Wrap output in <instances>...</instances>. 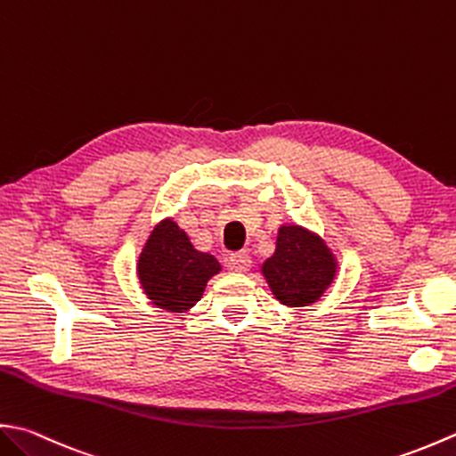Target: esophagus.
<instances>
[{"mask_svg": "<svg viewBox=\"0 0 456 456\" xmlns=\"http://www.w3.org/2000/svg\"><path fill=\"white\" fill-rule=\"evenodd\" d=\"M227 266H229L231 271H235V273H245V271H248V266H251V256H248L247 251L233 253V255L229 256Z\"/></svg>", "mask_w": 456, "mask_h": 456, "instance_id": "34e87169", "label": "esophagus"}]
</instances>
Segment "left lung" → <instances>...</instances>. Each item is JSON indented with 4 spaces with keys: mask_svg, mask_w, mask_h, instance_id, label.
<instances>
[{
    "mask_svg": "<svg viewBox=\"0 0 456 456\" xmlns=\"http://www.w3.org/2000/svg\"><path fill=\"white\" fill-rule=\"evenodd\" d=\"M261 273L281 305L305 308L332 287L338 258L314 231L284 223L276 233L274 253L261 265Z\"/></svg>",
    "mask_w": 456,
    "mask_h": 456,
    "instance_id": "obj_1",
    "label": "left lung"
}]
</instances>
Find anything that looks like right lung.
Wrapping results in <instances>:
<instances>
[{"label": "right lung", "instance_id": "1", "mask_svg": "<svg viewBox=\"0 0 456 456\" xmlns=\"http://www.w3.org/2000/svg\"><path fill=\"white\" fill-rule=\"evenodd\" d=\"M219 271L217 258L198 251L172 217L150 231L136 263L140 289L151 305L166 312L191 310Z\"/></svg>", "mask_w": 456, "mask_h": 456}]
</instances>
